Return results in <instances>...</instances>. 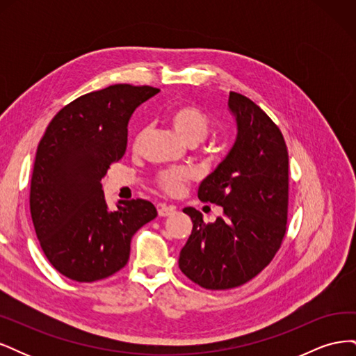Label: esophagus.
<instances>
[{
    "instance_id": "34e87169",
    "label": "esophagus",
    "mask_w": 356,
    "mask_h": 356,
    "mask_svg": "<svg viewBox=\"0 0 356 356\" xmlns=\"http://www.w3.org/2000/svg\"><path fill=\"white\" fill-rule=\"evenodd\" d=\"M160 217H169L175 212V207H168V204H160L159 209H157Z\"/></svg>"
}]
</instances>
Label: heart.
<instances>
[{"instance_id":"1","label":"heart","mask_w":356,"mask_h":356,"mask_svg":"<svg viewBox=\"0 0 356 356\" xmlns=\"http://www.w3.org/2000/svg\"><path fill=\"white\" fill-rule=\"evenodd\" d=\"M169 123L182 141L197 144L208 136L211 120L208 114L196 105H179L169 113ZM193 178V170L187 168H174L160 174V186L170 195H177L186 182Z\"/></svg>"}]
</instances>
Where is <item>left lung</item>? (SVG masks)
Returning <instances> with one entry per match:
<instances>
[{"instance_id": "obj_1", "label": "left lung", "mask_w": 356, "mask_h": 356, "mask_svg": "<svg viewBox=\"0 0 356 356\" xmlns=\"http://www.w3.org/2000/svg\"><path fill=\"white\" fill-rule=\"evenodd\" d=\"M236 122L230 152L204 178L197 196L220 204L222 217L204 224L195 208L179 252V268L207 289H229L251 281L273 260L286 230L288 149L279 127L246 96L230 92Z\"/></svg>"}]
</instances>
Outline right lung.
Wrapping results in <instances>:
<instances>
[{"instance_id": "1", "label": "right lung", "mask_w": 356, "mask_h": 356, "mask_svg": "<svg viewBox=\"0 0 356 356\" xmlns=\"http://www.w3.org/2000/svg\"><path fill=\"white\" fill-rule=\"evenodd\" d=\"M160 90L114 84L72 101L53 117L37 148L31 178V217L47 260L77 282L123 268L132 236L157 217L144 199L106 204L101 179L126 152L127 124Z\"/></svg>"}]
</instances>
